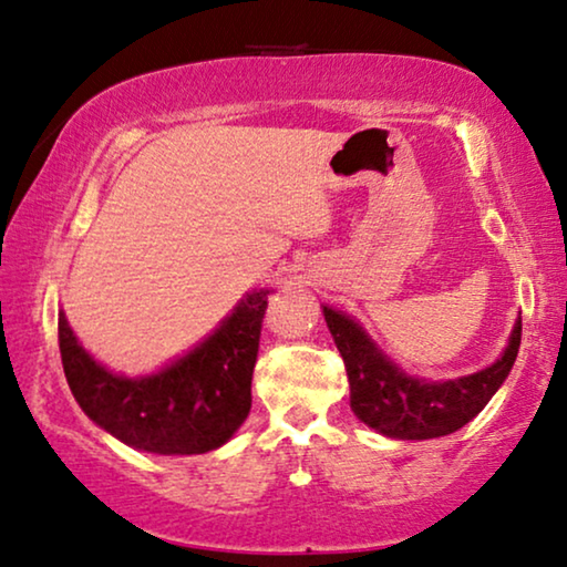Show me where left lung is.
Returning <instances> with one entry per match:
<instances>
[{
    "label": "left lung",
    "mask_w": 567,
    "mask_h": 567,
    "mask_svg": "<svg viewBox=\"0 0 567 567\" xmlns=\"http://www.w3.org/2000/svg\"><path fill=\"white\" fill-rule=\"evenodd\" d=\"M321 309L350 378L352 413L372 431L398 441L441 439L464 429L502 388L519 352L522 319L517 317L507 347L489 368L454 380H425L390 360L350 313Z\"/></svg>",
    "instance_id": "8db88e82"
}]
</instances>
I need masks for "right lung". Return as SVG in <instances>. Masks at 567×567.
Wrapping results in <instances>:
<instances>
[{
	"label": "right lung",
	"mask_w": 567,
	"mask_h": 567,
	"mask_svg": "<svg viewBox=\"0 0 567 567\" xmlns=\"http://www.w3.org/2000/svg\"><path fill=\"white\" fill-rule=\"evenodd\" d=\"M271 289H254L203 342L152 374L126 378L85 350L58 313L71 393L95 425L146 454L193 456L220 449L250 413V380Z\"/></svg>",
	"instance_id": "add662e5"
}]
</instances>
